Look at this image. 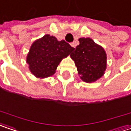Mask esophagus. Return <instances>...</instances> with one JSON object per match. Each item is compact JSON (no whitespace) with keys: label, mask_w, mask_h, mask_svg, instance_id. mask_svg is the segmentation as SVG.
Here are the masks:
<instances>
[{"label":"esophagus","mask_w":131,"mask_h":131,"mask_svg":"<svg viewBox=\"0 0 131 131\" xmlns=\"http://www.w3.org/2000/svg\"><path fill=\"white\" fill-rule=\"evenodd\" d=\"M70 46H71L72 47H73V48H75V47H76V44H75V42H71V43H70Z\"/></svg>","instance_id":"obj_1"}]
</instances>
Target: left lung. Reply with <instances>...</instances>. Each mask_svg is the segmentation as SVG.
<instances>
[{
    "instance_id": "8db88e82",
    "label": "left lung",
    "mask_w": 131,
    "mask_h": 131,
    "mask_svg": "<svg viewBox=\"0 0 131 131\" xmlns=\"http://www.w3.org/2000/svg\"><path fill=\"white\" fill-rule=\"evenodd\" d=\"M79 45L70 57L75 61L80 78L85 82H92L103 75L106 67L104 49L91 38H80Z\"/></svg>"
}]
</instances>
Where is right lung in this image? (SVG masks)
<instances>
[{
	"label": "right lung",
	"mask_w": 131,
	"mask_h": 131,
	"mask_svg": "<svg viewBox=\"0 0 131 131\" xmlns=\"http://www.w3.org/2000/svg\"><path fill=\"white\" fill-rule=\"evenodd\" d=\"M74 49L64 40L58 41L54 37L46 34L31 46L27 57L30 72L37 78L53 75L61 61Z\"/></svg>",
	"instance_id": "obj_1"
}]
</instances>
